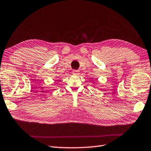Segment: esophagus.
<instances>
[{"label": "esophagus", "mask_w": 151, "mask_h": 151, "mask_svg": "<svg viewBox=\"0 0 151 151\" xmlns=\"http://www.w3.org/2000/svg\"><path fill=\"white\" fill-rule=\"evenodd\" d=\"M73 75H78L80 74V72H79V70H73Z\"/></svg>", "instance_id": "34e87169"}]
</instances>
